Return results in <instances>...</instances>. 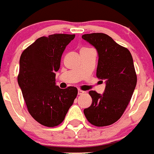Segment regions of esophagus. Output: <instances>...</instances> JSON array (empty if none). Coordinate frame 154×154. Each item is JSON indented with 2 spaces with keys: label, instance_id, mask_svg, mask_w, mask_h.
<instances>
[{
  "label": "esophagus",
  "instance_id": "esophagus-1",
  "mask_svg": "<svg viewBox=\"0 0 154 154\" xmlns=\"http://www.w3.org/2000/svg\"><path fill=\"white\" fill-rule=\"evenodd\" d=\"M85 94V91H81V90H80V89H79V90H78V94H79V95H82V94Z\"/></svg>",
  "mask_w": 154,
  "mask_h": 154
}]
</instances>
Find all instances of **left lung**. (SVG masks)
I'll return each mask as SVG.
<instances>
[{
	"mask_svg": "<svg viewBox=\"0 0 154 154\" xmlns=\"http://www.w3.org/2000/svg\"><path fill=\"white\" fill-rule=\"evenodd\" d=\"M82 38L97 50L96 75L105 83L102 94L89 91L92 104L84 113L88 121L95 126L112 125L122 116L136 88L137 77L133 57L126 48L104 33L85 34Z\"/></svg>",
	"mask_w": 154,
	"mask_h": 154,
	"instance_id": "obj_1",
	"label": "left lung"
}]
</instances>
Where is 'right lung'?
<instances>
[{
  "label": "right lung",
  "instance_id": "obj_1",
  "mask_svg": "<svg viewBox=\"0 0 154 154\" xmlns=\"http://www.w3.org/2000/svg\"><path fill=\"white\" fill-rule=\"evenodd\" d=\"M74 37L68 34L41 37L20 57L18 85L30 115L45 126L60 125L77 95V88L61 89L55 79L63 53Z\"/></svg>",
  "mask_w": 154,
  "mask_h": 154
}]
</instances>
